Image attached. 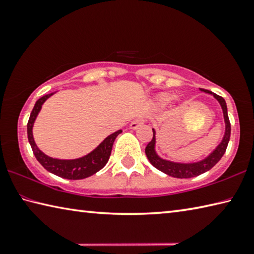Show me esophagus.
Wrapping results in <instances>:
<instances>
[{
  "instance_id": "esophagus-1",
  "label": "esophagus",
  "mask_w": 254,
  "mask_h": 254,
  "mask_svg": "<svg viewBox=\"0 0 254 254\" xmlns=\"http://www.w3.org/2000/svg\"><path fill=\"white\" fill-rule=\"evenodd\" d=\"M144 122H145V120H144V119H141V118H139V119H135V120H133V121L131 122V124H130V127H131V128H133V130H135V128H137L139 127L143 126Z\"/></svg>"
}]
</instances>
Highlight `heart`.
<instances>
[{
	"label": "heart",
	"mask_w": 254,
	"mask_h": 254,
	"mask_svg": "<svg viewBox=\"0 0 254 254\" xmlns=\"http://www.w3.org/2000/svg\"><path fill=\"white\" fill-rule=\"evenodd\" d=\"M169 101H170V96L168 95V94H160V95H158L156 97V102L159 105H165Z\"/></svg>",
	"instance_id": "obj_1"
}]
</instances>
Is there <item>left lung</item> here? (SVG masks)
<instances>
[{
	"instance_id": "1",
	"label": "left lung",
	"mask_w": 254,
	"mask_h": 254,
	"mask_svg": "<svg viewBox=\"0 0 254 254\" xmlns=\"http://www.w3.org/2000/svg\"><path fill=\"white\" fill-rule=\"evenodd\" d=\"M201 91H204L208 94H212V95L216 98L218 102H220L223 110V114H224L225 124H226L225 135L223 137L222 142L218 144V147L215 149L207 158L204 159V160H201L199 162H195V163H176V162L163 160V159L159 158L157 156L156 151H154L156 137H154V130H152L153 136H152V140L150 141L147 147H145V154H147V158L149 159V161L151 162V165L154 167V168H157L158 170L162 171V173L171 176V177L191 178L206 173V171L212 169L213 167L221 160L223 154H224L226 151L227 144H229L230 136H231V123H230L229 115H227V107H226L225 100L222 96L217 95V94L207 91V89H201Z\"/></svg>"
}]
</instances>
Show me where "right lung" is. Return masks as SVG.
<instances>
[{
  "mask_svg": "<svg viewBox=\"0 0 254 254\" xmlns=\"http://www.w3.org/2000/svg\"><path fill=\"white\" fill-rule=\"evenodd\" d=\"M51 95H53V94H48V95H45L39 98V100L36 102V104H34L31 114H30L29 121L27 124L28 140L32 148L33 154L36 156L37 160L41 163V166L44 167L46 170H48L49 173L56 176H59V177L62 178L77 180L87 178L89 176L96 174L97 171H100L103 167L106 165V162L109 161L114 141L122 131L119 130L117 132H114L113 134L107 136L106 139L94 150V151L88 153L87 156H85L83 158L74 159V160H60V159H54L46 156L44 152L40 151L36 143H34L32 135V127L34 120H36L38 113H39L41 110L42 104H44L47 98H49Z\"/></svg>",
  "mask_w": 254,
  "mask_h": 254,
  "instance_id": "add662e5",
  "label": "right lung"
}]
</instances>
